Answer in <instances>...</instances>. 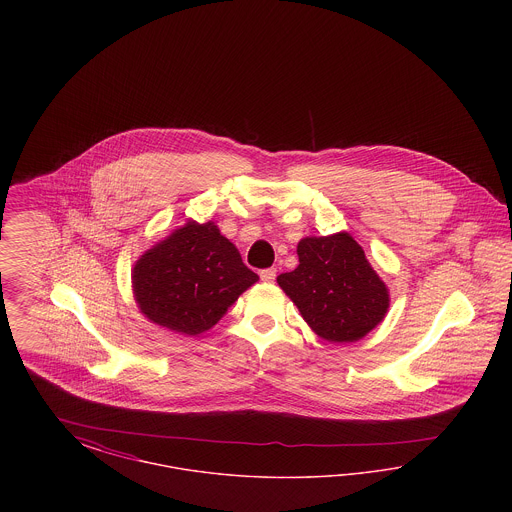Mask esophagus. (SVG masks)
<instances>
[{"label": "esophagus", "mask_w": 512, "mask_h": 512, "mask_svg": "<svg viewBox=\"0 0 512 512\" xmlns=\"http://www.w3.org/2000/svg\"><path fill=\"white\" fill-rule=\"evenodd\" d=\"M261 280L267 282V284H272V282L276 280V268H265V270H261Z\"/></svg>", "instance_id": "1"}]
</instances>
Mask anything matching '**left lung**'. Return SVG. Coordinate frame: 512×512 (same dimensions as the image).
Segmentation results:
<instances>
[{
	"mask_svg": "<svg viewBox=\"0 0 512 512\" xmlns=\"http://www.w3.org/2000/svg\"><path fill=\"white\" fill-rule=\"evenodd\" d=\"M297 255V268L276 280L320 338L361 340L386 317L388 288L349 234L305 238Z\"/></svg>",
	"mask_w": 512,
	"mask_h": 512,
	"instance_id": "8db88e82",
	"label": "left lung"
}]
</instances>
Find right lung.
<instances>
[{"mask_svg":"<svg viewBox=\"0 0 512 512\" xmlns=\"http://www.w3.org/2000/svg\"><path fill=\"white\" fill-rule=\"evenodd\" d=\"M259 280L236 245L213 222H188L134 265L132 286L142 313L155 324L195 336Z\"/></svg>","mask_w":512,"mask_h":512,"instance_id":"add662e5","label":"right lung"}]
</instances>
